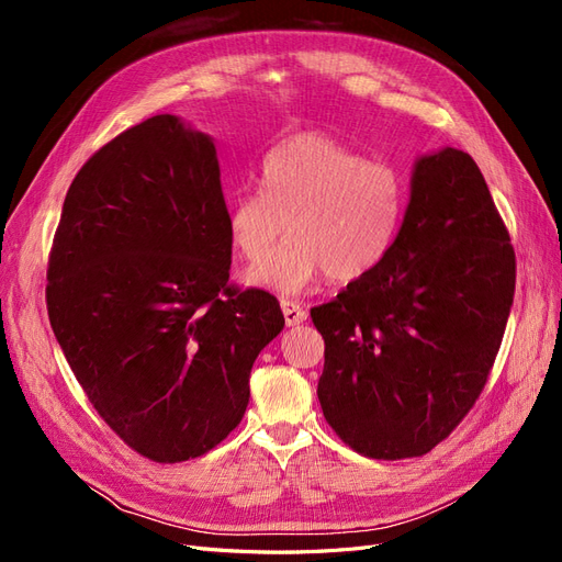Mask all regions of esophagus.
<instances>
[{
    "mask_svg": "<svg viewBox=\"0 0 562 562\" xmlns=\"http://www.w3.org/2000/svg\"><path fill=\"white\" fill-rule=\"evenodd\" d=\"M281 312L285 318V326H297L304 318H307V312H304L302 304L295 300H281Z\"/></svg>",
    "mask_w": 562,
    "mask_h": 562,
    "instance_id": "1",
    "label": "esophagus"
}]
</instances>
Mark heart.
I'll return each mask as SVG.
<instances>
[{
  "mask_svg": "<svg viewBox=\"0 0 562 562\" xmlns=\"http://www.w3.org/2000/svg\"><path fill=\"white\" fill-rule=\"evenodd\" d=\"M260 192L227 203V234L248 262V281L279 293H300L326 271L356 281L375 271L403 229L411 180L396 164L366 159L326 133H297L271 147L258 171Z\"/></svg>",
  "mask_w": 562,
  "mask_h": 562,
  "instance_id": "b5f03b06",
  "label": "heart"
}]
</instances>
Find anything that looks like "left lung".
I'll return each instance as SVG.
<instances>
[{"label": "left lung", "instance_id": "1", "mask_svg": "<svg viewBox=\"0 0 562 562\" xmlns=\"http://www.w3.org/2000/svg\"><path fill=\"white\" fill-rule=\"evenodd\" d=\"M514 291L512 236L481 168L454 147L422 157L389 258L312 310L333 431L389 462L436 448L485 389Z\"/></svg>", "mask_w": 562, "mask_h": 562}]
</instances>
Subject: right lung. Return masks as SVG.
<instances>
[{
    "label": "right lung",
    "instance_id": "obj_1",
    "mask_svg": "<svg viewBox=\"0 0 562 562\" xmlns=\"http://www.w3.org/2000/svg\"><path fill=\"white\" fill-rule=\"evenodd\" d=\"M232 241L209 135L157 114L105 143L67 190L46 310L108 427L159 464L239 427L250 368L283 330L279 300L229 281Z\"/></svg>",
    "mask_w": 562,
    "mask_h": 562
}]
</instances>
